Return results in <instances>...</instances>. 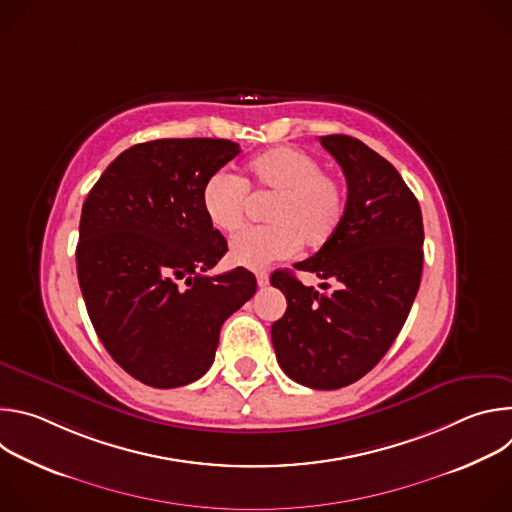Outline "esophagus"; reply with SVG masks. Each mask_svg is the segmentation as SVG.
Returning <instances> with one entry per match:
<instances>
[{"instance_id": "obj_1", "label": "esophagus", "mask_w": 512, "mask_h": 512, "mask_svg": "<svg viewBox=\"0 0 512 512\" xmlns=\"http://www.w3.org/2000/svg\"><path fill=\"white\" fill-rule=\"evenodd\" d=\"M267 283H269L267 271H259V273H257V285H259V287H265Z\"/></svg>"}]
</instances>
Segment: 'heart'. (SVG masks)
I'll list each match as a JSON object with an SVG mask.
<instances>
[{"label":"heart","mask_w":512,"mask_h":512,"mask_svg":"<svg viewBox=\"0 0 512 512\" xmlns=\"http://www.w3.org/2000/svg\"><path fill=\"white\" fill-rule=\"evenodd\" d=\"M271 196L263 210L265 227L239 233L229 257L235 265L263 269L287 259L302 243L324 247L340 229L346 214L342 180L320 170V162L298 148H273L247 162L239 178L214 172L202 186L200 202L212 229L235 233L245 221L247 194Z\"/></svg>","instance_id":"b5f03b06"}]
</instances>
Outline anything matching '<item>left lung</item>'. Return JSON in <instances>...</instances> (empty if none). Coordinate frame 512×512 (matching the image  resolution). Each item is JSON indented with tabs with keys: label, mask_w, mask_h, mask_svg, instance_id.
Listing matches in <instances>:
<instances>
[{
	"label": "left lung",
	"mask_w": 512,
	"mask_h": 512,
	"mask_svg": "<svg viewBox=\"0 0 512 512\" xmlns=\"http://www.w3.org/2000/svg\"><path fill=\"white\" fill-rule=\"evenodd\" d=\"M320 143L346 176V214L338 233L294 267L334 289L320 294L275 271L271 285L287 310L273 322L271 342L289 379L330 391L367 375L401 332L421 281L423 218L401 174L369 145L350 135Z\"/></svg>",
	"instance_id": "left-lung-1"
}]
</instances>
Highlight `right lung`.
Here are the masks:
<instances>
[{"instance_id": "add662e5", "label": "right lung", "mask_w": 512, "mask_h": 512, "mask_svg": "<svg viewBox=\"0 0 512 512\" xmlns=\"http://www.w3.org/2000/svg\"><path fill=\"white\" fill-rule=\"evenodd\" d=\"M229 139L137 143L91 188L77 273L93 328L119 367L156 389L200 379L225 320L255 296L251 271L206 275L227 253L210 227L204 182L239 156Z\"/></svg>"}]
</instances>
